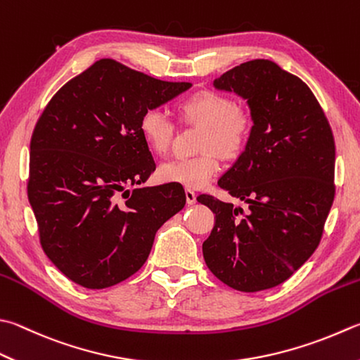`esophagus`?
<instances>
[{
  "mask_svg": "<svg viewBox=\"0 0 360 360\" xmlns=\"http://www.w3.org/2000/svg\"><path fill=\"white\" fill-rule=\"evenodd\" d=\"M185 195H186V203H188V205H194L195 200H198V194H195L193 189H186Z\"/></svg>",
  "mask_w": 360,
  "mask_h": 360,
  "instance_id": "obj_1",
  "label": "esophagus"
}]
</instances>
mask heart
<instances>
[{"label": "heart", "mask_w": 360, "mask_h": 360, "mask_svg": "<svg viewBox=\"0 0 360 360\" xmlns=\"http://www.w3.org/2000/svg\"><path fill=\"white\" fill-rule=\"evenodd\" d=\"M181 117L202 127L194 158L162 162L158 175L162 181L177 183L188 189H200L221 171L219 157L232 160L244 150L250 133V120L232 98L222 94L202 91L183 101ZM139 133L148 150L162 155L171 147L174 124L160 108H150L139 119Z\"/></svg>", "instance_id": "1"}]
</instances>
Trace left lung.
Masks as SVG:
<instances>
[{"instance_id": "left-lung-1", "label": "left lung", "mask_w": 360, "mask_h": 360, "mask_svg": "<svg viewBox=\"0 0 360 360\" xmlns=\"http://www.w3.org/2000/svg\"><path fill=\"white\" fill-rule=\"evenodd\" d=\"M213 86L250 111L244 152L218 181L249 212L199 195L216 219L202 252L221 282L254 293L285 282L320 244L335 194L334 136L309 86L273 60L236 65Z\"/></svg>"}]
</instances>
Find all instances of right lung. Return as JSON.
I'll return each mask as SVG.
<instances>
[{
	"label": "right lung",
	"instance_id": "add662e5",
	"mask_svg": "<svg viewBox=\"0 0 360 360\" xmlns=\"http://www.w3.org/2000/svg\"><path fill=\"white\" fill-rule=\"evenodd\" d=\"M100 59L54 94L31 138L28 199L44 252L78 285L100 290L146 263L155 233L185 207L177 183L134 188L155 171L142 112L188 91Z\"/></svg>",
	"mask_w": 360,
	"mask_h": 360
}]
</instances>
